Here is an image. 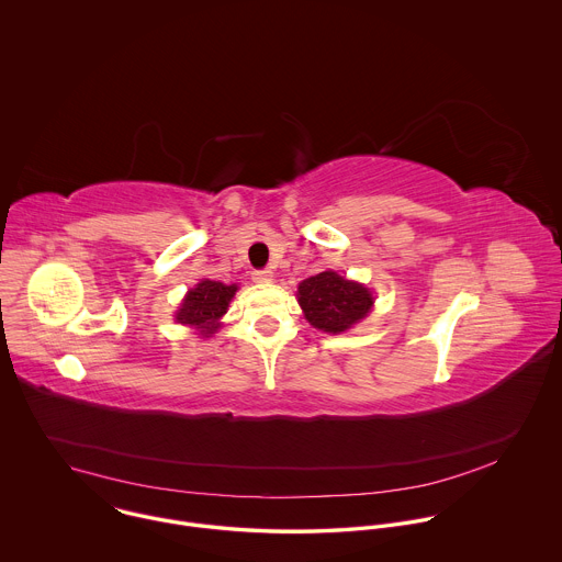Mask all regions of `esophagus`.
<instances>
[{"label":"esophagus","mask_w":562,"mask_h":562,"mask_svg":"<svg viewBox=\"0 0 562 562\" xmlns=\"http://www.w3.org/2000/svg\"><path fill=\"white\" fill-rule=\"evenodd\" d=\"M252 281L255 283H268L272 281V270L263 268V270H252Z\"/></svg>","instance_id":"1"}]
</instances>
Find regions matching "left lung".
<instances>
[{"mask_svg": "<svg viewBox=\"0 0 562 562\" xmlns=\"http://www.w3.org/2000/svg\"><path fill=\"white\" fill-rule=\"evenodd\" d=\"M299 303L307 321L335 335L363 321L374 301L368 288L326 270L299 285Z\"/></svg>", "mask_w": 562, "mask_h": 562, "instance_id": "left-lung-1", "label": "left lung"}]
</instances>
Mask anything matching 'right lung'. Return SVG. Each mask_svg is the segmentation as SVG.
Wrapping results in <instances>:
<instances>
[{"label":"right lung","instance_id":"add662e5","mask_svg":"<svg viewBox=\"0 0 562 562\" xmlns=\"http://www.w3.org/2000/svg\"><path fill=\"white\" fill-rule=\"evenodd\" d=\"M236 285H225L218 281H201L188 292L177 321L190 326H199L201 335H212L218 328V321L227 314L229 301L236 294Z\"/></svg>","mask_w":562,"mask_h":562}]
</instances>
